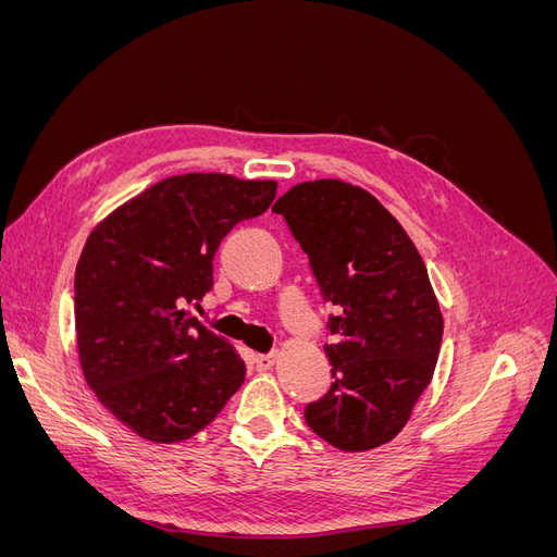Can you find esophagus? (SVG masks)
Listing matches in <instances>:
<instances>
[{"mask_svg": "<svg viewBox=\"0 0 557 557\" xmlns=\"http://www.w3.org/2000/svg\"><path fill=\"white\" fill-rule=\"evenodd\" d=\"M276 362V352H267V356H252V364H256L258 372H267Z\"/></svg>", "mask_w": 557, "mask_h": 557, "instance_id": "esophagus-1", "label": "esophagus"}]
</instances>
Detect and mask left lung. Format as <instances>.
Masks as SVG:
<instances>
[{"label":"left lung","instance_id":"1","mask_svg":"<svg viewBox=\"0 0 557 557\" xmlns=\"http://www.w3.org/2000/svg\"><path fill=\"white\" fill-rule=\"evenodd\" d=\"M307 252L334 307L325 344L330 391L307 425L342 450L387 444L432 381L444 318L413 242L381 201L344 181H309L272 207Z\"/></svg>","mask_w":557,"mask_h":557}]
</instances>
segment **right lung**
Masks as SVG:
<instances>
[{"label":"right lung","mask_w":557,"mask_h":557,"mask_svg":"<svg viewBox=\"0 0 557 557\" xmlns=\"http://www.w3.org/2000/svg\"><path fill=\"white\" fill-rule=\"evenodd\" d=\"M274 197V181L172 176L88 237L74 276L83 376L144 440H190L242 387L244 360L183 307L213 288V258L227 232L262 215Z\"/></svg>","instance_id":"obj_1"}]
</instances>
